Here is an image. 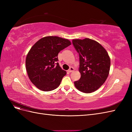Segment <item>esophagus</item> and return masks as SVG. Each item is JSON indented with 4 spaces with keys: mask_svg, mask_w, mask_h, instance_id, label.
Here are the masks:
<instances>
[{
    "mask_svg": "<svg viewBox=\"0 0 132 132\" xmlns=\"http://www.w3.org/2000/svg\"><path fill=\"white\" fill-rule=\"evenodd\" d=\"M74 70V68L73 67H70V68H69V69L68 70V72H69V73H71V72H73V71Z\"/></svg>",
    "mask_w": 132,
    "mask_h": 132,
    "instance_id": "obj_1",
    "label": "esophagus"
}]
</instances>
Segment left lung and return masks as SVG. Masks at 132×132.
I'll return each mask as SVG.
<instances>
[{
	"mask_svg": "<svg viewBox=\"0 0 132 132\" xmlns=\"http://www.w3.org/2000/svg\"><path fill=\"white\" fill-rule=\"evenodd\" d=\"M73 45L79 55L81 77L74 82L78 90L84 93L97 90L109 76L111 61L106 50L93 39H73Z\"/></svg>",
	"mask_w": 132,
	"mask_h": 132,
	"instance_id": "1",
	"label": "left lung"
}]
</instances>
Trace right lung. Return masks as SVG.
<instances>
[{"label": "right lung", "instance_id": "right-lung-1", "mask_svg": "<svg viewBox=\"0 0 132 132\" xmlns=\"http://www.w3.org/2000/svg\"><path fill=\"white\" fill-rule=\"evenodd\" d=\"M70 45L67 39L47 36L31 47L26 56V68L31 81L38 89L50 91L59 86L67 73L57 63L58 54Z\"/></svg>", "mask_w": 132, "mask_h": 132}]
</instances>
